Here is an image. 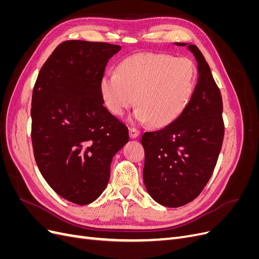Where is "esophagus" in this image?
<instances>
[{"mask_svg":"<svg viewBox=\"0 0 259 259\" xmlns=\"http://www.w3.org/2000/svg\"><path fill=\"white\" fill-rule=\"evenodd\" d=\"M139 134H140L139 130H137L135 127H131L130 128V137L131 138H136V137L139 136Z\"/></svg>","mask_w":259,"mask_h":259,"instance_id":"esophagus-1","label":"esophagus"}]
</instances>
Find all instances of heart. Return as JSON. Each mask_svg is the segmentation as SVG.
I'll return each instance as SVG.
<instances>
[{
  "instance_id": "heart-1",
  "label": "heart",
  "mask_w": 259,
  "mask_h": 259,
  "mask_svg": "<svg viewBox=\"0 0 259 259\" xmlns=\"http://www.w3.org/2000/svg\"><path fill=\"white\" fill-rule=\"evenodd\" d=\"M197 68L186 57L164 53H139L122 60L116 73L100 81V94L108 111L122 116L135 104L133 120L162 127L176 120L193 94Z\"/></svg>"
}]
</instances>
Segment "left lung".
Returning <instances> with one entry per match:
<instances>
[{
    "mask_svg": "<svg viewBox=\"0 0 259 259\" xmlns=\"http://www.w3.org/2000/svg\"><path fill=\"white\" fill-rule=\"evenodd\" d=\"M188 49L199 70L190 101L167 126L142 137L147 191L167 207L186 205L199 197L213 174L225 134L221 91L200 50L193 44Z\"/></svg>",
    "mask_w": 259,
    "mask_h": 259,
    "instance_id": "1",
    "label": "left lung"
}]
</instances>
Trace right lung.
<instances>
[{
  "mask_svg": "<svg viewBox=\"0 0 259 259\" xmlns=\"http://www.w3.org/2000/svg\"><path fill=\"white\" fill-rule=\"evenodd\" d=\"M121 46L69 40L38 72L31 103L34 159L52 189L79 205L103 193L128 128L104 107L100 81Z\"/></svg>",
  "mask_w": 259,
  "mask_h": 259,
  "instance_id": "1",
  "label": "right lung"
}]
</instances>
